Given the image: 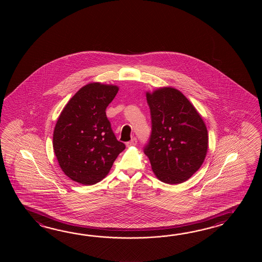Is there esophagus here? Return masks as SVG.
<instances>
[{
  "label": "esophagus",
  "mask_w": 262,
  "mask_h": 262,
  "mask_svg": "<svg viewBox=\"0 0 262 262\" xmlns=\"http://www.w3.org/2000/svg\"><path fill=\"white\" fill-rule=\"evenodd\" d=\"M137 142H138V139H136V138H133L130 141L126 142V146H127V147L135 146V145H137Z\"/></svg>",
  "instance_id": "obj_1"
}]
</instances>
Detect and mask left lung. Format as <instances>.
<instances>
[{"instance_id": "left-lung-1", "label": "left lung", "mask_w": 262, "mask_h": 262, "mask_svg": "<svg viewBox=\"0 0 262 262\" xmlns=\"http://www.w3.org/2000/svg\"><path fill=\"white\" fill-rule=\"evenodd\" d=\"M151 133L144 152L156 177L169 184L184 183L201 167L208 150L206 125L180 91L147 93Z\"/></svg>"}]
</instances>
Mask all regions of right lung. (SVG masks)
<instances>
[{
    "instance_id": "add662e5",
    "label": "right lung",
    "mask_w": 262,
    "mask_h": 262,
    "mask_svg": "<svg viewBox=\"0 0 262 262\" xmlns=\"http://www.w3.org/2000/svg\"><path fill=\"white\" fill-rule=\"evenodd\" d=\"M117 86L90 83L67 103L57 121L53 149L62 171L85 185L100 182L125 149L106 118Z\"/></svg>"
}]
</instances>
